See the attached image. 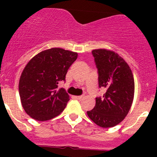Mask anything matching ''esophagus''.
I'll return each instance as SVG.
<instances>
[{
    "instance_id": "obj_1",
    "label": "esophagus",
    "mask_w": 157,
    "mask_h": 157,
    "mask_svg": "<svg viewBox=\"0 0 157 157\" xmlns=\"http://www.w3.org/2000/svg\"><path fill=\"white\" fill-rule=\"evenodd\" d=\"M82 98H83V96H75V98H76V99L78 100H81Z\"/></svg>"
}]
</instances>
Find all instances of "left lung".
I'll use <instances>...</instances> for the list:
<instances>
[{
  "label": "left lung",
  "instance_id": "left-lung-1",
  "mask_svg": "<svg viewBox=\"0 0 157 157\" xmlns=\"http://www.w3.org/2000/svg\"><path fill=\"white\" fill-rule=\"evenodd\" d=\"M98 73L99 87L106 90L103 97L96 98V105L87 115L104 128L115 127L130 111L134 94V80L127 62L107 49L92 51Z\"/></svg>",
  "mask_w": 157,
  "mask_h": 157
}]
</instances>
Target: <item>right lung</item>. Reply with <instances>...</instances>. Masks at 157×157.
<instances>
[{
  "mask_svg": "<svg viewBox=\"0 0 157 157\" xmlns=\"http://www.w3.org/2000/svg\"><path fill=\"white\" fill-rule=\"evenodd\" d=\"M78 57L77 52L60 48L42 51L23 69L19 83L22 106L37 121L56 117L63 111L69 95L58 83L65 81L67 70Z\"/></svg>",
  "mask_w": 157,
  "mask_h": 157,
  "instance_id": "right-lung-1",
  "label": "right lung"
}]
</instances>
